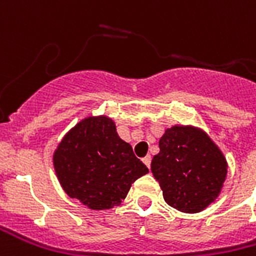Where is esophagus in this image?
<instances>
[{"label":"esophagus","mask_w":256,"mask_h":256,"mask_svg":"<svg viewBox=\"0 0 256 256\" xmlns=\"http://www.w3.org/2000/svg\"><path fill=\"white\" fill-rule=\"evenodd\" d=\"M144 164H145L148 168H150V164H152V157H150V156H146V157H144Z\"/></svg>","instance_id":"esophagus-1"}]
</instances>
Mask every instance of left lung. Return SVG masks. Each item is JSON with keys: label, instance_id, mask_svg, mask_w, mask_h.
<instances>
[{"label": "left lung", "instance_id": "8db88e82", "mask_svg": "<svg viewBox=\"0 0 256 256\" xmlns=\"http://www.w3.org/2000/svg\"><path fill=\"white\" fill-rule=\"evenodd\" d=\"M152 172L169 206L194 214L219 196L227 162L206 132L174 126L161 136L160 153L152 161Z\"/></svg>", "mask_w": 256, "mask_h": 256}]
</instances>
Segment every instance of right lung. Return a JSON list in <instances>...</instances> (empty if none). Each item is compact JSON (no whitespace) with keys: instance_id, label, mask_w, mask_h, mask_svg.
<instances>
[{"instance_id":"obj_1","label":"right lung","mask_w":256,"mask_h":256,"mask_svg":"<svg viewBox=\"0 0 256 256\" xmlns=\"http://www.w3.org/2000/svg\"><path fill=\"white\" fill-rule=\"evenodd\" d=\"M54 165L68 196L91 210L120 204L132 182L149 172L106 116L76 124L58 144Z\"/></svg>"}]
</instances>
